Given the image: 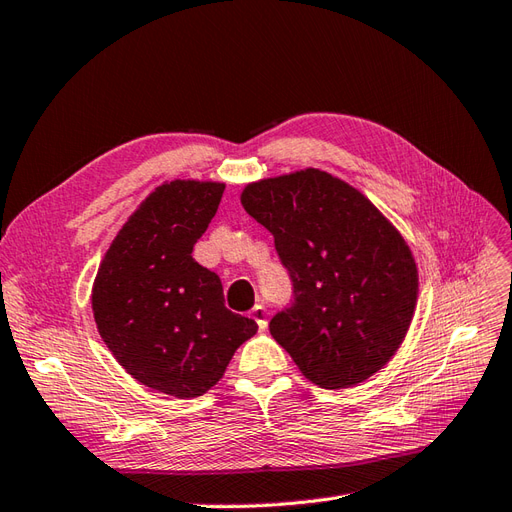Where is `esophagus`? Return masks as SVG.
I'll return each mask as SVG.
<instances>
[{
    "mask_svg": "<svg viewBox=\"0 0 512 512\" xmlns=\"http://www.w3.org/2000/svg\"><path fill=\"white\" fill-rule=\"evenodd\" d=\"M251 314H253V318H255V323H257V327H259V331H266V327H268L266 307H264V305H255Z\"/></svg>",
    "mask_w": 512,
    "mask_h": 512,
    "instance_id": "1",
    "label": "esophagus"
}]
</instances>
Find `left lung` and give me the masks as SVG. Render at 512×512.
<instances>
[{"label": "left lung", "instance_id": "obj_1", "mask_svg": "<svg viewBox=\"0 0 512 512\" xmlns=\"http://www.w3.org/2000/svg\"><path fill=\"white\" fill-rule=\"evenodd\" d=\"M242 207L275 237L294 301L270 334L312 384H362L408 334L419 294L410 246L358 189L307 168L244 187Z\"/></svg>", "mask_w": 512, "mask_h": 512}]
</instances>
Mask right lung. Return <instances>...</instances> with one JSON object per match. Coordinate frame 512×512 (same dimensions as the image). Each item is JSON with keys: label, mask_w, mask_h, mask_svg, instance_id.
<instances>
[{"label": "right lung", "mask_w": 512, "mask_h": 512, "mask_svg": "<svg viewBox=\"0 0 512 512\" xmlns=\"http://www.w3.org/2000/svg\"><path fill=\"white\" fill-rule=\"evenodd\" d=\"M224 185L170 181L141 202L95 275L93 318L115 360L144 386L178 399L220 382L253 318L224 307L216 272L192 257Z\"/></svg>", "instance_id": "obj_1"}]
</instances>
